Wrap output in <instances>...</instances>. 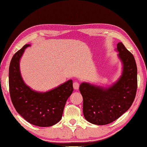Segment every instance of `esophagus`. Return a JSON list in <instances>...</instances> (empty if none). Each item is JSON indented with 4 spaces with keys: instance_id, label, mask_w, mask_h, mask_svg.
<instances>
[{
    "instance_id": "1",
    "label": "esophagus",
    "mask_w": 147,
    "mask_h": 147,
    "mask_svg": "<svg viewBox=\"0 0 147 147\" xmlns=\"http://www.w3.org/2000/svg\"><path fill=\"white\" fill-rule=\"evenodd\" d=\"M79 88V82L77 81H75L74 82V88L75 90H78Z\"/></svg>"
}]
</instances>
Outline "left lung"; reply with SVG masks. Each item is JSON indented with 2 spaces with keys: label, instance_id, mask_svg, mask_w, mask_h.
<instances>
[{
  "label": "left lung",
  "instance_id": "left-lung-1",
  "mask_svg": "<svg viewBox=\"0 0 147 147\" xmlns=\"http://www.w3.org/2000/svg\"><path fill=\"white\" fill-rule=\"evenodd\" d=\"M118 56L123 65L122 76L109 88L83 82L79 90L83 98V114L89 122L107 125L120 117L132 106L138 88L137 66L133 55L118 43Z\"/></svg>",
  "mask_w": 147,
  "mask_h": 147
}]
</instances>
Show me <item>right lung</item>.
I'll return each mask as SVG.
<instances>
[{
    "instance_id": "obj_1",
    "label": "right lung",
    "mask_w": 147,
    "mask_h": 147,
    "mask_svg": "<svg viewBox=\"0 0 147 147\" xmlns=\"http://www.w3.org/2000/svg\"><path fill=\"white\" fill-rule=\"evenodd\" d=\"M25 45L14 54L9 68L10 97L14 107L25 120L38 127H50L61 120L66 102L74 91L72 80L55 89L38 93L26 85L21 77L19 61Z\"/></svg>"
}]
</instances>
